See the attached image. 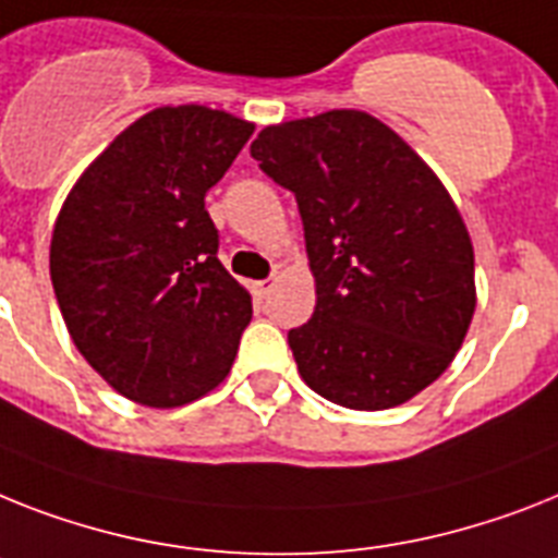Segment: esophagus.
<instances>
[{"instance_id": "esophagus-1", "label": "esophagus", "mask_w": 558, "mask_h": 558, "mask_svg": "<svg viewBox=\"0 0 558 558\" xmlns=\"http://www.w3.org/2000/svg\"><path fill=\"white\" fill-rule=\"evenodd\" d=\"M270 288H274V282H270V279H262V282H253V284H251L253 296H259V299L268 296Z\"/></svg>"}]
</instances>
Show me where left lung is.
Here are the masks:
<instances>
[{
  "label": "left lung",
  "instance_id": "left-lung-1",
  "mask_svg": "<svg viewBox=\"0 0 558 558\" xmlns=\"http://www.w3.org/2000/svg\"><path fill=\"white\" fill-rule=\"evenodd\" d=\"M251 156L305 228L316 307L288 344L307 388L385 411L439 379L476 288L471 236L434 170L362 110L265 128Z\"/></svg>",
  "mask_w": 558,
  "mask_h": 558
}]
</instances>
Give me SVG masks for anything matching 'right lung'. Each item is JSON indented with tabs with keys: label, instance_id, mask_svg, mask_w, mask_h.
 I'll return each mask as SVG.
<instances>
[{
	"label": "right lung",
	"instance_id": "obj_1",
	"mask_svg": "<svg viewBox=\"0 0 558 558\" xmlns=\"http://www.w3.org/2000/svg\"><path fill=\"white\" fill-rule=\"evenodd\" d=\"M253 124L202 105L122 131L64 199L50 282L87 365L147 408H179L228 376L253 316L219 262L205 193Z\"/></svg>",
	"mask_w": 558,
	"mask_h": 558
}]
</instances>
